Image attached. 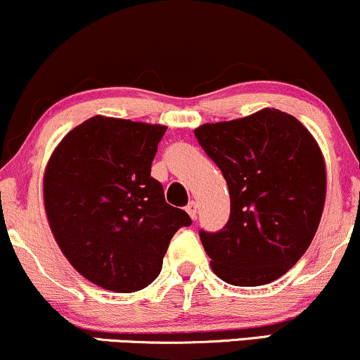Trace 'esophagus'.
<instances>
[{
    "mask_svg": "<svg viewBox=\"0 0 360 360\" xmlns=\"http://www.w3.org/2000/svg\"><path fill=\"white\" fill-rule=\"evenodd\" d=\"M186 212H188L189 217L193 218V220H196V214H198V205L194 203V201H189L188 206H186Z\"/></svg>",
    "mask_w": 360,
    "mask_h": 360,
    "instance_id": "obj_1",
    "label": "esophagus"
}]
</instances>
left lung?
<instances>
[{"instance_id": "left-lung-1", "label": "left lung", "mask_w": 360, "mask_h": 360, "mask_svg": "<svg viewBox=\"0 0 360 360\" xmlns=\"http://www.w3.org/2000/svg\"><path fill=\"white\" fill-rule=\"evenodd\" d=\"M230 191V218L200 230L212 269L233 286H262L291 269L315 237L325 203V162L291 115L264 108L194 130Z\"/></svg>"}]
</instances>
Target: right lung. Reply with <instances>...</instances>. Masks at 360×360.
<instances>
[{"instance_id":"add662e5","label":"right lung","mask_w":360,"mask_h":360,"mask_svg":"<svg viewBox=\"0 0 360 360\" xmlns=\"http://www.w3.org/2000/svg\"><path fill=\"white\" fill-rule=\"evenodd\" d=\"M164 134V125L93 117L62 139L45 169V212L62 254L108 291L147 288L172 235L191 225L150 176Z\"/></svg>"}]
</instances>
